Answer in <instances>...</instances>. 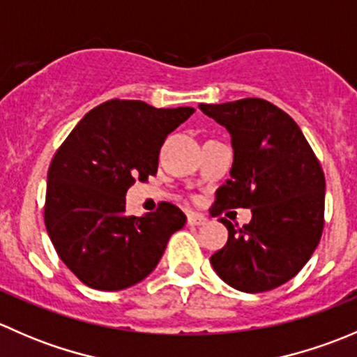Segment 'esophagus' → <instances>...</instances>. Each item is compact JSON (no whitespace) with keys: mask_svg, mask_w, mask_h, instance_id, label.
Returning a JSON list of instances; mask_svg holds the SVG:
<instances>
[{"mask_svg":"<svg viewBox=\"0 0 357 357\" xmlns=\"http://www.w3.org/2000/svg\"><path fill=\"white\" fill-rule=\"evenodd\" d=\"M207 222V218L204 214H199V212H190L188 214V225L190 226H202Z\"/></svg>","mask_w":357,"mask_h":357,"instance_id":"esophagus-1","label":"esophagus"}]
</instances>
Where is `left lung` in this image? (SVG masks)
<instances>
[{
	"mask_svg": "<svg viewBox=\"0 0 357 357\" xmlns=\"http://www.w3.org/2000/svg\"><path fill=\"white\" fill-rule=\"evenodd\" d=\"M199 109L231 135V178L215 192L211 215L252 208L243 228L226 218L228 242L211 257L222 282L247 294L294 278L318 247L325 226V174L301 128L262 98Z\"/></svg>",
	"mask_w": 357,
	"mask_h": 357,
	"instance_id": "obj_1",
	"label": "left lung"
}]
</instances>
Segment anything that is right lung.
Wrapping results in <instances>:
<instances>
[{
	"label": "right lung",
	"instance_id": "add662e5",
	"mask_svg": "<svg viewBox=\"0 0 357 357\" xmlns=\"http://www.w3.org/2000/svg\"><path fill=\"white\" fill-rule=\"evenodd\" d=\"M195 112L110 100L89 110L48 169L45 225L56 254L84 285L122 290L145 280L186 215L160 202L155 212L126 215L136 179L157 174L169 132Z\"/></svg>",
	"mask_w": 357,
	"mask_h": 357
}]
</instances>
